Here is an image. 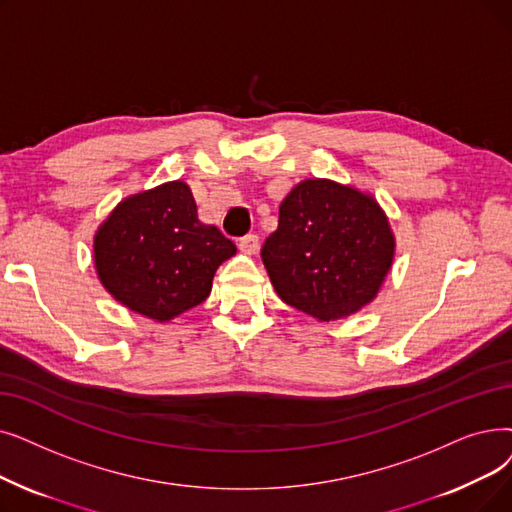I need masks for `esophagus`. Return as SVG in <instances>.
<instances>
[{"label": "esophagus", "instance_id": "34e87169", "mask_svg": "<svg viewBox=\"0 0 512 512\" xmlns=\"http://www.w3.org/2000/svg\"><path fill=\"white\" fill-rule=\"evenodd\" d=\"M238 249H240L242 253H247V255H255L257 249H259V236H257V234L242 236V238L238 240Z\"/></svg>", "mask_w": 512, "mask_h": 512}]
</instances>
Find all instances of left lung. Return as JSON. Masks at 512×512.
Returning a JSON list of instances; mask_svg holds the SVG:
<instances>
[{"label":"left lung","mask_w":512,"mask_h":512,"mask_svg":"<svg viewBox=\"0 0 512 512\" xmlns=\"http://www.w3.org/2000/svg\"><path fill=\"white\" fill-rule=\"evenodd\" d=\"M393 255L395 236L374 196L332 180H303L288 192L261 249L278 297L320 322L368 305Z\"/></svg>","instance_id":"1"}]
</instances>
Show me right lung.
Returning <instances> with one entry per match:
<instances>
[{
  "label": "right lung",
  "mask_w": 512,
  "mask_h": 512,
  "mask_svg": "<svg viewBox=\"0 0 512 512\" xmlns=\"http://www.w3.org/2000/svg\"><path fill=\"white\" fill-rule=\"evenodd\" d=\"M234 242L198 219L184 182H167L121 201L94 236L96 272L119 303L169 322L203 303Z\"/></svg>",
  "instance_id": "add662e5"
}]
</instances>
